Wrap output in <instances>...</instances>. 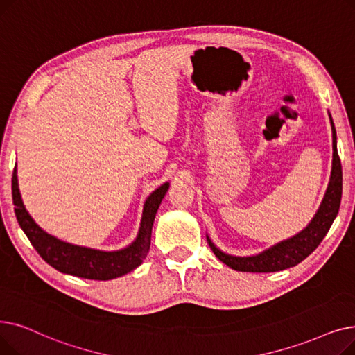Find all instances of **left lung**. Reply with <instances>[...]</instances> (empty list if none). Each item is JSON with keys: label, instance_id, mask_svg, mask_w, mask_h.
<instances>
[{"label": "left lung", "instance_id": "left-lung-1", "mask_svg": "<svg viewBox=\"0 0 355 355\" xmlns=\"http://www.w3.org/2000/svg\"><path fill=\"white\" fill-rule=\"evenodd\" d=\"M329 121L332 128V168L331 178L325 196L320 202V207L312 221L305 230L293 235L292 239L280 241L279 244L264 250L260 254L250 257H237L225 254L219 250L209 237H207L208 244L214 254L228 267L237 270V272H250V273H272L280 272V270L293 267L300 261L305 260L311 252L324 240L327 232L329 231L334 219L338 214L341 195H343V167L341 160L336 151V131L334 127L332 116L329 114Z\"/></svg>", "mask_w": 355, "mask_h": 355}]
</instances>
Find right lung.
Returning <instances> with one entry per match:
<instances>
[{
	"label": "right lung",
	"instance_id": "obj_1",
	"mask_svg": "<svg viewBox=\"0 0 355 355\" xmlns=\"http://www.w3.org/2000/svg\"><path fill=\"white\" fill-rule=\"evenodd\" d=\"M11 184L17 221L40 257L47 264L59 270L60 273L91 280H111L121 277L143 263L150 250L151 228H153L156 212L168 189V182H166L146 199L137 239L128 247L118 251H101L64 243L43 231L26 211L19 191L17 168L12 172Z\"/></svg>",
	"mask_w": 355,
	"mask_h": 355
}]
</instances>
